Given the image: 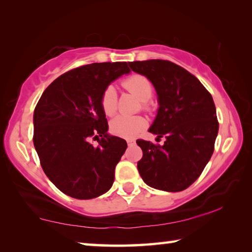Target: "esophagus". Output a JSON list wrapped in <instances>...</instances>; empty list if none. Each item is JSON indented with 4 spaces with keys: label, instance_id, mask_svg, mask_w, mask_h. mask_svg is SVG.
<instances>
[{
    "label": "esophagus",
    "instance_id": "obj_1",
    "mask_svg": "<svg viewBox=\"0 0 252 252\" xmlns=\"http://www.w3.org/2000/svg\"><path fill=\"white\" fill-rule=\"evenodd\" d=\"M126 143H127V146H129V147H132V146H134V144H135V141L133 139H129V140H126Z\"/></svg>",
    "mask_w": 252,
    "mask_h": 252
}]
</instances>
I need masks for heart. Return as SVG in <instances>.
Returning <instances> with one entry per match:
<instances>
[{
	"label": "heart",
	"mask_w": 252,
	"mask_h": 252,
	"mask_svg": "<svg viewBox=\"0 0 252 252\" xmlns=\"http://www.w3.org/2000/svg\"><path fill=\"white\" fill-rule=\"evenodd\" d=\"M123 87L127 91H130L143 101V109L151 110V105L148 100L152 96L153 85L151 81L147 76L141 74H133L123 81ZM101 109L105 116L111 117L117 112L118 110V92L113 85H108L102 91L100 97ZM147 121L146 119L135 116V117H126V116H118L112 119L110 122V132L113 135L120 136L125 139L135 138L136 135L141 133L146 129Z\"/></svg>",
	"instance_id": "heart-1"
}]
</instances>
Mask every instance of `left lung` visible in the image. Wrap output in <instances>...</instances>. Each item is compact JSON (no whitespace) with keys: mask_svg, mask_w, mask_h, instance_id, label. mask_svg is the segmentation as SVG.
Wrapping results in <instances>:
<instances>
[{"mask_svg":"<svg viewBox=\"0 0 252 252\" xmlns=\"http://www.w3.org/2000/svg\"><path fill=\"white\" fill-rule=\"evenodd\" d=\"M132 71L155 85L159 110L150 127L163 146L136 140L142 149L138 170L158 190L179 192L197 180L210 160L219 130L210 93L193 74L167 60L130 62Z\"/></svg>","mask_w":252,"mask_h":252,"instance_id":"1","label":"left lung"}]
</instances>
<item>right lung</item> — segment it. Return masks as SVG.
Instances as JSON below:
<instances>
[{
    "label": "right lung",
    "instance_id": "right-lung-1",
    "mask_svg": "<svg viewBox=\"0 0 252 252\" xmlns=\"http://www.w3.org/2000/svg\"><path fill=\"white\" fill-rule=\"evenodd\" d=\"M129 72L126 62L82 65L55 79L37 102L34 147L46 177L66 195L93 199L112 187L114 169L127 146L106 133L100 97L105 87ZM91 139L99 144L94 147Z\"/></svg>",
    "mask_w": 252,
    "mask_h": 252
}]
</instances>
